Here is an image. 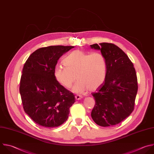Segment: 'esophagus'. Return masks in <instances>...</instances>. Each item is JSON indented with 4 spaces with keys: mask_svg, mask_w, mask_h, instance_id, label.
Here are the masks:
<instances>
[{
    "mask_svg": "<svg viewBox=\"0 0 154 154\" xmlns=\"http://www.w3.org/2000/svg\"><path fill=\"white\" fill-rule=\"evenodd\" d=\"M75 97L76 100H80V99L82 98V97L81 95H75Z\"/></svg>",
    "mask_w": 154,
    "mask_h": 154,
    "instance_id": "obj_1",
    "label": "esophagus"
}]
</instances>
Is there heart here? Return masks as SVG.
I'll list each match as a JSON object with an SVG mask.
<instances>
[{
  "mask_svg": "<svg viewBox=\"0 0 154 154\" xmlns=\"http://www.w3.org/2000/svg\"><path fill=\"white\" fill-rule=\"evenodd\" d=\"M65 67L57 66L54 70L56 80L64 88L69 89L77 79L73 91L83 93L86 90L98 88L106 77V62L100 53L89 54L77 49L68 54L63 61Z\"/></svg>",
  "mask_w": 154,
  "mask_h": 154,
  "instance_id": "b5f03b06",
  "label": "heart"
}]
</instances>
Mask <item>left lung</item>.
<instances>
[{
  "label": "left lung",
  "instance_id": "left-lung-1",
  "mask_svg": "<svg viewBox=\"0 0 154 154\" xmlns=\"http://www.w3.org/2000/svg\"><path fill=\"white\" fill-rule=\"evenodd\" d=\"M91 47L100 50L107 66L104 83L92 94L95 103L91 117L100 126L116 125L134 109L138 91L136 71L128 56L116 45L104 42Z\"/></svg>",
  "mask_w": 154,
  "mask_h": 154
}]
</instances>
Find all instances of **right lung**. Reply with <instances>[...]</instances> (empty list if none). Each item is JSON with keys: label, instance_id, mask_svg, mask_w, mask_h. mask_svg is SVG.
Instances as JSON below:
<instances>
[{"label": "right lung", "instance_id": "1", "mask_svg": "<svg viewBox=\"0 0 154 154\" xmlns=\"http://www.w3.org/2000/svg\"><path fill=\"white\" fill-rule=\"evenodd\" d=\"M74 46L40 48L26 60L19 91L25 112L37 124L55 128L66 121L75 95L55 79L54 70L60 57Z\"/></svg>", "mask_w": 154, "mask_h": 154}]
</instances>
